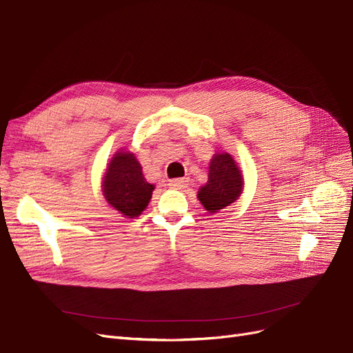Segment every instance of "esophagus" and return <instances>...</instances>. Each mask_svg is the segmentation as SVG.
<instances>
[{
  "label": "esophagus",
  "mask_w": 353,
  "mask_h": 353,
  "mask_svg": "<svg viewBox=\"0 0 353 353\" xmlns=\"http://www.w3.org/2000/svg\"><path fill=\"white\" fill-rule=\"evenodd\" d=\"M168 186L172 189H185L188 188V179H173L168 181Z\"/></svg>",
  "instance_id": "34e87169"
}]
</instances>
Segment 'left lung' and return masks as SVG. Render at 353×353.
<instances>
[{
    "instance_id": "8db88e82",
    "label": "left lung",
    "mask_w": 353,
    "mask_h": 353,
    "mask_svg": "<svg viewBox=\"0 0 353 353\" xmlns=\"http://www.w3.org/2000/svg\"><path fill=\"white\" fill-rule=\"evenodd\" d=\"M243 177L230 154H215L210 163L208 181L198 192V199L208 212L224 210L241 196Z\"/></svg>"
}]
</instances>
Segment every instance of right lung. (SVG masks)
Wrapping results in <instances>:
<instances>
[{
  "instance_id": "add662e5",
  "label": "right lung",
  "mask_w": 353,
  "mask_h": 353,
  "mask_svg": "<svg viewBox=\"0 0 353 353\" xmlns=\"http://www.w3.org/2000/svg\"><path fill=\"white\" fill-rule=\"evenodd\" d=\"M154 185L143 177L142 167L129 151H119L108 164L102 192L110 205L128 219L139 217L152 196Z\"/></svg>"
}]
</instances>
